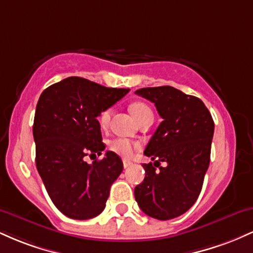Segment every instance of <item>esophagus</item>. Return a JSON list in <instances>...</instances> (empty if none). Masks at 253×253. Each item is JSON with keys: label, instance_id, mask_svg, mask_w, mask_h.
<instances>
[{"label": "esophagus", "instance_id": "obj_1", "mask_svg": "<svg viewBox=\"0 0 253 253\" xmlns=\"http://www.w3.org/2000/svg\"><path fill=\"white\" fill-rule=\"evenodd\" d=\"M130 165H132V162L127 161V159H124V168H125V169H127V168H129Z\"/></svg>", "mask_w": 253, "mask_h": 253}]
</instances>
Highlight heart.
I'll use <instances>...</instances> for the list:
<instances>
[{
    "instance_id": "obj_1",
    "label": "heart",
    "mask_w": 253,
    "mask_h": 253,
    "mask_svg": "<svg viewBox=\"0 0 253 253\" xmlns=\"http://www.w3.org/2000/svg\"><path fill=\"white\" fill-rule=\"evenodd\" d=\"M129 110L138 123L147 117H153L152 110H151L150 107L143 102L132 103L129 106ZM110 115H112V109H104L103 112L101 113L100 118H98L101 127H106L107 125H108ZM108 146L112 152L117 153L118 156L124 157V158H129V157H132L135 149V145L133 144L132 141H129L128 139L125 138L113 139L112 141H109Z\"/></svg>"
}]
</instances>
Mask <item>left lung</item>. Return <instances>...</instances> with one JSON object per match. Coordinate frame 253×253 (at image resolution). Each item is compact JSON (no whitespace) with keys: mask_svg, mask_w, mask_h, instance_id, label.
Segmentation results:
<instances>
[{"mask_svg":"<svg viewBox=\"0 0 253 253\" xmlns=\"http://www.w3.org/2000/svg\"><path fill=\"white\" fill-rule=\"evenodd\" d=\"M135 94L155 103L163 119L144 151L155 163L143 164L145 178L135 187V201L146 215L173 219L189 210L201 193L211 161L213 118L199 97L170 85ZM162 161L165 167H160Z\"/></svg>","mask_w":253,"mask_h":253,"instance_id":"1","label":"left lung"}]
</instances>
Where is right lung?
Here are the masks:
<instances>
[{
    "label": "right lung",
    "mask_w": 253,
    "mask_h": 253,
    "mask_svg": "<svg viewBox=\"0 0 253 253\" xmlns=\"http://www.w3.org/2000/svg\"><path fill=\"white\" fill-rule=\"evenodd\" d=\"M128 91L68 77L40 95L33 124L36 164L48 196L64 215L86 220L106 207L123 161L112 151L91 164L84 158L106 149L97 117Z\"/></svg>",
    "instance_id": "right-lung-1"
}]
</instances>
